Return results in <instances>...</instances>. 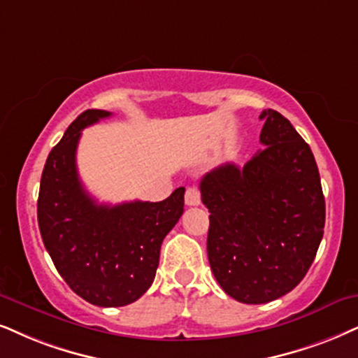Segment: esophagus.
<instances>
[{
    "label": "esophagus",
    "mask_w": 358,
    "mask_h": 358,
    "mask_svg": "<svg viewBox=\"0 0 358 358\" xmlns=\"http://www.w3.org/2000/svg\"><path fill=\"white\" fill-rule=\"evenodd\" d=\"M185 201H187L188 206H198L201 203V193L198 188H188L187 193H185Z\"/></svg>",
    "instance_id": "1"
}]
</instances>
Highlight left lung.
<instances>
[{"mask_svg": "<svg viewBox=\"0 0 358 358\" xmlns=\"http://www.w3.org/2000/svg\"><path fill=\"white\" fill-rule=\"evenodd\" d=\"M243 166L224 164L200 182L210 215L208 259L223 291L266 304L304 279L324 236L325 200L315 158L291 122L268 108Z\"/></svg>", "mask_w": 358, "mask_h": 358, "instance_id": "8db88e82", "label": "left lung"}]
</instances>
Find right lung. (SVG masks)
I'll list each match as a JSON object with an SVG mask.
<instances>
[{"mask_svg":"<svg viewBox=\"0 0 358 358\" xmlns=\"http://www.w3.org/2000/svg\"><path fill=\"white\" fill-rule=\"evenodd\" d=\"M89 108L67 127L49 153L38 198L43 243L67 286L101 307L132 304L152 286L164 238L183 215L185 188L164 201L99 205L85 192L76 165L85 127L107 119Z\"/></svg>","mask_w":358,"mask_h":358,"instance_id":"obj_1","label":"right lung"}]
</instances>
